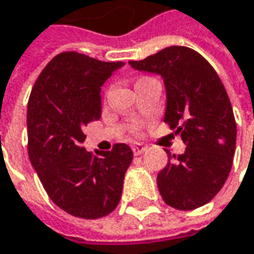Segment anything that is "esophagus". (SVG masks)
<instances>
[{
	"label": "esophagus",
	"mask_w": 254,
	"mask_h": 254,
	"mask_svg": "<svg viewBox=\"0 0 254 254\" xmlns=\"http://www.w3.org/2000/svg\"><path fill=\"white\" fill-rule=\"evenodd\" d=\"M132 150H133V153H135L136 156H139V154H142V153L147 150V147H145L144 144H133V145H132Z\"/></svg>",
	"instance_id": "obj_1"
}]
</instances>
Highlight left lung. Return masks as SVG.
Instances as JSON below:
<instances>
[{
  "mask_svg": "<svg viewBox=\"0 0 254 254\" xmlns=\"http://www.w3.org/2000/svg\"><path fill=\"white\" fill-rule=\"evenodd\" d=\"M129 64L163 79L165 122L187 144L178 156L166 150L169 162L157 175L165 203L178 210L204 206L224 187L235 153L237 125L224 83L204 57L187 47H168Z\"/></svg>",
  "mask_w": 254,
  "mask_h": 254,
  "instance_id": "left-lung-1",
  "label": "left lung"
}]
</instances>
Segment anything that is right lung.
<instances>
[{"label":"right lung","instance_id":"1","mask_svg":"<svg viewBox=\"0 0 254 254\" xmlns=\"http://www.w3.org/2000/svg\"><path fill=\"white\" fill-rule=\"evenodd\" d=\"M122 62H100L67 51L36 79L27 103V153L50 198L83 219L112 213L121 201L133 153L127 144L92 154L83 127L101 118V86Z\"/></svg>","mask_w":254,"mask_h":254}]
</instances>
